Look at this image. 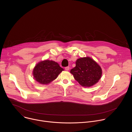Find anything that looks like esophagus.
<instances>
[{"instance_id":"34e87169","label":"esophagus","mask_w":132,"mask_h":132,"mask_svg":"<svg viewBox=\"0 0 132 132\" xmlns=\"http://www.w3.org/2000/svg\"><path fill=\"white\" fill-rule=\"evenodd\" d=\"M65 70H66L68 71V70H69V66L66 67L65 68Z\"/></svg>"}]
</instances>
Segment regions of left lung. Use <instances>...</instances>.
Returning a JSON list of instances; mask_svg holds the SVG:
<instances>
[{"label":"left lung","mask_w":132,"mask_h":132,"mask_svg":"<svg viewBox=\"0 0 132 132\" xmlns=\"http://www.w3.org/2000/svg\"><path fill=\"white\" fill-rule=\"evenodd\" d=\"M75 79L83 87L95 85L101 78L102 69L100 66L89 57L78 59L76 66L70 70Z\"/></svg>","instance_id":"obj_1"}]
</instances>
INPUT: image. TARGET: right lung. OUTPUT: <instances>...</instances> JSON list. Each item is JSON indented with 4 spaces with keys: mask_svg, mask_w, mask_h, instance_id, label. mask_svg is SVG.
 I'll use <instances>...</instances> for the list:
<instances>
[{
    "mask_svg": "<svg viewBox=\"0 0 132 132\" xmlns=\"http://www.w3.org/2000/svg\"><path fill=\"white\" fill-rule=\"evenodd\" d=\"M64 69L53 61L46 60L37 64L33 71L34 78L41 84H48L55 80Z\"/></svg>",
    "mask_w": 132,
    "mask_h": 132,
    "instance_id": "obj_1",
    "label": "right lung"
}]
</instances>
